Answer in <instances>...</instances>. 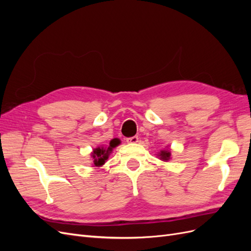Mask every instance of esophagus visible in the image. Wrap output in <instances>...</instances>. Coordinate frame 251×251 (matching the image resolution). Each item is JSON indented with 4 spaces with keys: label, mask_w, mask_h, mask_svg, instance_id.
Listing matches in <instances>:
<instances>
[{
    "label": "esophagus",
    "mask_w": 251,
    "mask_h": 251,
    "mask_svg": "<svg viewBox=\"0 0 251 251\" xmlns=\"http://www.w3.org/2000/svg\"><path fill=\"white\" fill-rule=\"evenodd\" d=\"M138 136H133V137H130V138H126V142L127 143H136L138 142Z\"/></svg>",
    "instance_id": "obj_1"
}]
</instances>
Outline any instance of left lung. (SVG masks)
Listing matches in <instances>:
<instances>
[{
  "instance_id": "left-lung-1",
  "label": "left lung",
  "mask_w": 251,
  "mask_h": 251,
  "mask_svg": "<svg viewBox=\"0 0 251 251\" xmlns=\"http://www.w3.org/2000/svg\"><path fill=\"white\" fill-rule=\"evenodd\" d=\"M158 156L160 157L161 160L168 161L171 159V151H170V150H162V151H160V153H159Z\"/></svg>"
}]
</instances>
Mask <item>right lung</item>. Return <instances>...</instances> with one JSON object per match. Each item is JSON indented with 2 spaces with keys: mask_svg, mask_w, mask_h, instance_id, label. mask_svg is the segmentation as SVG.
I'll return each mask as SVG.
<instances>
[{
  "mask_svg": "<svg viewBox=\"0 0 251 251\" xmlns=\"http://www.w3.org/2000/svg\"><path fill=\"white\" fill-rule=\"evenodd\" d=\"M120 140L115 138L110 141V146L109 148H100L98 147L96 149L93 150V153H92V158H93V163L94 166H97V168H100V166L103 165L105 160L109 158V155L112 153V151L114 148H116L117 146H119Z\"/></svg>",
  "mask_w": 251,
  "mask_h": 251,
  "instance_id": "1",
  "label": "right lung"
}]
</instances>
